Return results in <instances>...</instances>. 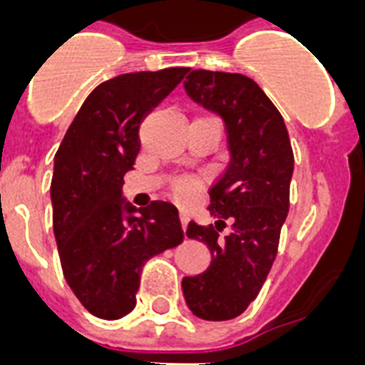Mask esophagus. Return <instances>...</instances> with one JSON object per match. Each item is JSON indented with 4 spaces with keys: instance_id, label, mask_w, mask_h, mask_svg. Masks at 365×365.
<instances>
[{
    "instance_id": "obj_1",
    "label": "esophagus",
    "mask_w": 365,
    "mask_h": 365,
    "mask_svg": "<svg viewBox=\"0 0 365 365\" xmlns=\"http://www.w3.org/2000/svg\"><path fill=\"white\" fill-rule=\"evenodd\" d=\"M180 222H182V229L185 231V227H187V222H189V216L187 212H180Z\"/></svg>"
}]
</instances>
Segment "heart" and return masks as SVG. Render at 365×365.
I'll return each mask as SVG.
<instances>
[{
    "label": "heart",
    "mask_w": 365,
    "mask_h": 365,
    "mask_svg": "<svg viewBox=\"0 0 365 365\" xmlns=\"http://www.w3.org/2000/svg\"><path fill=\"white\" fill-rule=\"evenodd\" d=\"M195 191H197V183L193 182V180H189V178H183V180H180V182L174 185V193H176V197L180 200H191L195 197Z\"/></svg>",
    "instance_id": "b5f03b06"
}]
</instances>
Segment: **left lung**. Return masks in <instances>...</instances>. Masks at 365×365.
I'll return each instance as SVG.
<instances>
[{"instance_id": "1", "label": "left lung", "mask_w": 365, "mask_h": 365, "mask_svg": "<svg viewBox=\"0 0 365 365\" xmlns=\"http://www.w3.org/2000/svg\"><path fill=\"white\" fill-rule=\"evenodd\" d=\"M183 85L197 104L222 117L231 151L227 170L210 189L216 225H187L189 239L208 246L212 263L182 280L195 317L220 322L242 314L271 271L289 210L294 151L280 111L250 77L193 70Z\"/></svg>"}]
</instances>
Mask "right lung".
<instances>
[{
	"mask_svg": "<svg viewBox=\"0 0 365 365\" xmlns=\"http://www.w3.org/2000/svg\"><path fill=\"white\" fill-rule=\"evenodd\" d=\"M189 68L123 73L94 88L54 155L53 229L68 286L91 314L126 317L145 261L183 240L176 206L123 202V178L140 151V123Z\"/></svg>",
	"mask_w": 365,
	"mask_h": 365,
	"instance_id": "add662e5",
	"label": "right lung"
}]
</instances>
